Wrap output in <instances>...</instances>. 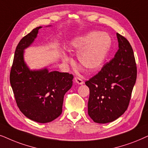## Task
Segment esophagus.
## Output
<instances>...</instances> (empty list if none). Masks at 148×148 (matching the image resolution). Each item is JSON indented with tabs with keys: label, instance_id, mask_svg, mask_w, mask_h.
Instances as JSON below:
<instances>
[{
	"label": "esophagus",
	"instance_id": "34e87169",
	"mask_svg": "<svg viewBox=\"0 0 148 148\" xmlns=\"http://www.w3.org/2000/svg\"><path fill=\"white\" fill-rule=\"evenodd\" d=\"M74 80H75V82L78 84H82L84 83V81L82 80V78H80V77H78V76H76V77L74 78Z\"/></svg>",
	"mask_w": 148,
	"mask_h": 148
}]
</instances>
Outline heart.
<instances>
[{"mask_svg": "<svg viewBox=\"0 0 148 148\" xmlns=\"http://www.w3.org/2000/svg\"><path fill=\"white\" fill-rule=\"evenodd\" d=\"M111 45V39L106 33L92 32L71 42L70 50L78 52L79 65L86 72H92L99 70L103 65ZM63 59L68 61L64 55Z\"/></svg>", "mask_w": 148, "mask_h": 148, "instance_id": "heart-1", "label": "heart"}]
</instances>
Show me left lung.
<instances>
[{
    "label": "left lung",
    "mask_w": 148,
    "mask_h": 148,
    "mask_svg": "<svg viewBox=\"0 0 148 148\" xmlns=\"http://www.w3.org/2000/svg\"><path fill=\"white\" fill-rule=\"evenodd\" d=\"M119 50L97 74L85 82L89 88L88 114L97 123L115 121L129 105L137 79V66L131 44L117 33Z\"/></svg>",
    "instance_id": "left-lung-1"
}]
</instances>
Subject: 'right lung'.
<instances>
[{
  "instance_id": "1",
  "label": "right lung",
  "mask_w": 148,
  "mask_h": 148,
  "mask_svg": "<svg viewBox=\"0 0 148 148\" xmlns=\"http://www.w3.org/2000/svg\"><path fill=\"white\" fill-rule=\"evenodd\" d=\"M41 26L19 41L15 51L10 83L20 111L40 123L53 121L61 115L64 95L72 86L74 76L68 72H49L47 69L30 71L23 61V49L29 47Z\"/></svg>"
}]
</instances>
